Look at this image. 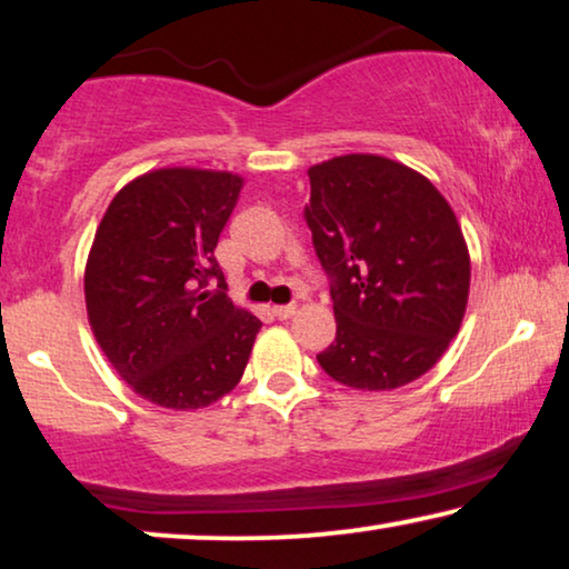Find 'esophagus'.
<instances>
[{"label": "esophagus", "instance_id": "esophagus-1", "mask_svg": "<svg viewBox=\"0 0 569 569\" xmlns=\"http://www.w3.org/2000/svg\"><path fill=\"white\" fill-rule=\"evenodd\" d=\"M271 313H274L279 321H287V318L295 313V306H292V302H290V306H274V308H271Z\"/></svg>", "mask_w": 569, "mask_h": 569}]
</instances>
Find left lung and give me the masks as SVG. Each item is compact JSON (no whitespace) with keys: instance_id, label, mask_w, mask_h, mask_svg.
I'll return each instance as SVG.
<instances>
[{"instance_id":"left-lung-1","label":"left lung","mask_w":569,"mask_h":569,"mask_svg":"<svg viewBox=\"0 0 569 569\" xmlns=\"http://www.w3.org/2000/svg\"><path fill=\"white\" fill-rule=\"evenodd\" d=\"M308 178L306 220L337 316L318 362L362 391L407 386L463 321L471 263L453 209L425 176L378 154L333 158Z\"/></svg>"}]
</instances>
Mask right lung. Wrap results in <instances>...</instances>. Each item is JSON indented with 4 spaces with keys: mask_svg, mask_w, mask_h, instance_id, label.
Listing matches in <instances>:
<instances>
[{
    "mask_svg": "<svg viewBox=\"0 0 569 569\" xmlns=\"http://www.w3.org/2000/svg\"><path fill=\"white\" fill-rule=\"evenodd\" d=\"M240 186L214 170H152L123 186L98 224L84 269L92 333L158 407L199 409L230 393L261 329L232 306L214 259Z\"/></svg>",
    "mask_w": 569,
    "mask_h": 569,
    "instance_id": "right-lung-1",
    "label": "right lung"
}]
</instances>
